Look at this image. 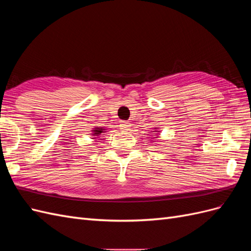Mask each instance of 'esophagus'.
Segmentation results:
<instances>
[{"instance_id": "obj_1", "label": "esophagus", "mask_w": 251, "mask_h": 251, "mask_svg": "<svg viewBox=\"0 0 251 251\" xmlns=\"http://www.w3.org/2000/svg\"><path fill=\"white\" fill-rule=\"evenodd\" d=\"M130 126H131V124L128 123V121H121L120 125H119V127L123 131H128V128H130Z\"/></svg>"}]
</instances>
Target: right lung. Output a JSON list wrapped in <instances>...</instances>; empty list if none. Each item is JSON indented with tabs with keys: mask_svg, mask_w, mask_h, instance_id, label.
Listing matches in <instances>:
<instances>
[{
	"mask_svg": "<svg viewBox=\"0 0 251 251\" xmlns=\"http://www.w3.org/2000/svg\"><path fill=\"white\" fill-rule=\"evenodd\" d=\"M105 132V130H104V128L103 127H95L94 128V130H93V136H98V135H100L101 133H104ZM92 139H94V138H92Z\"/></svg>",
	"mask_w": 251,
	"mask_h": 251,
	"instance_id": "add662e5",
	"label": "right lung"
}]
</instances>
